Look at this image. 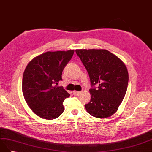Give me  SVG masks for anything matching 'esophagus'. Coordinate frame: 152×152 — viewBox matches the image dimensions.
<instances>
[{
    "instance_id": "obj_1",
    "label": "esophagus",
    "mask_w": 152,
    "mask_h": 152,
    "mask_svg": "<svg viewBox=\"0 0 152 152\" xmlns=\"http://www.w3.org/2000/svg\"><path fill=\"white\" fill-rule=\"evenodd\" d=\"M82 91H73V94L75 95V96H79V95H80L81 94H82Z\"/></svg>"
}]
</instances>
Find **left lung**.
<instances>
[{
	"label": "left lung",
	"instance_id": "1",
	"mask_svg": "<svg viewBox=\"0 0 152 152\" xmlns=\"http://www.w3.org/2000/svg\"><path fill=\"white\" fill-rule=\"evenodd\" d=\"M76 52L90 78L91 98L85 104L87 111L96 118L109 117L117 111L125 96L129 79L126 65L103 49H80Z\"/></svg>",
	"mask_w": 152,
	"mask_h": 152
}]
</instances>
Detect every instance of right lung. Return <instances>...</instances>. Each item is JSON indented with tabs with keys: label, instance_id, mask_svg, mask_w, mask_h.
I'll use <instances>...</instances> for the list:
<instances>
[{
	"label": "right lung",
	"instance_id": "1",
	"mask_svg": "<svg viewBox=\"0 0 152 152\" xmlns=\"http://www.w3.org/2000/svg\"><path fill=\"white\" fill-rule=\"evenodd\" d=\"M74 52H47L34 58L26 67L22 83L23 95L28 106L39 117L55 119L64 111L63 101L70 94L58 85Z\"/></svg>",
	"mask_w": 152,
	"mask_h": 152
}]
</instances>
